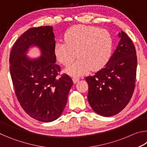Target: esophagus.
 I'll return each mask as SVG.
<instances>
[{"instance_id": "esophagus-1", "label": "esophagus", "mask_w": 147, "mask_h": 147, "mask_svg": "<svg viewBox=\"0 0 147 147\" xmlns=\"http://www.w3.org/2000/svg\"><path fill=\"white\" fill-rule=\"evenodd\" d=\"M79 80H80V78H78V77H76V76H74L73 78V81L74 84L78 82L79 81Z\"/></svg>"}]
</instances>
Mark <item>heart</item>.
<instances>
[{"instance_id": "heart-1", "label": "heart", "mask_w": 147, "mask_h": 147, "mask_svg": "<svg viewBox=\"0 0 147 147\" xmlns=\"http://www.w3.org/2000/svg\"><path fill=\"white\" fill-rule=\"evenodd\" d=\"M65 41L56 42L54 54L59 63L67 67L77 57L78 59L65 69L71 76H80L105 65L110 58L113 41L105 29L95 26H74L65 34Z\"/></svg>"}]
</instances>
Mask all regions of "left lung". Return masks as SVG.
Segmentation results:
<instances>
[{
	"instance_id": "1",
	"label": "left lung",
	"mask_w": 147,
	"mask_h": 147,
	"mask_svg": "<svg viewBox=\"0 0 147 147\" xmlns=\"http://www.w3.org/2000/svg\"><path fill=\"white\" fill-rule=\"evenodd\" d=\"M105 66L93 76H88V98L98 115L111 117L125 108L132 96L136 78L137 56L134 45L124 32Z\"/></svg>"
}]
</instances>
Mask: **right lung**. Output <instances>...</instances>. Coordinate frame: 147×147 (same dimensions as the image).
<instances>
[{
  "label": "right lung",
  "mask_w": 147,
  "mask_h": 147,
  "mask_svg": "<svg viewBox=\"0 0 147 147\" xmlns=\"http://www.w3.org/2000/svg\"><path fill=\"white\" fill-rule=\"evenodd\" d=\"M53 28L28 29L15 43L9 56V70L15 93L20 105L31 117L45 123L56 120L67 102L73 82L66 74L60 76L56 63ZM38 46L42 56L30 59L26 56L32 46Z\"/></svg>",
  "instance_id": "right-lung-1"
}]
</instances>
